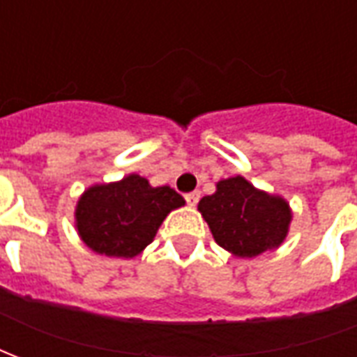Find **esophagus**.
Here are the masks:
<instances>
[{
    "label": "esophagus",
    "mask_w": 357,
    "mask_h": 357,
    "mask_svg": "<svg viewBox=\"0 0 357 357\" xmlns=\"http://www.w3.org/2000/svg\"><path fill=\"white\" fill-rule=\"evenodd\" d=\"M186 202H188L190 207H196L197 202H199V192H190V194H186Z\"/></svg>",
    "instance_id": "34e87169"
}]
</instances>
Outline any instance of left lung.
Returning a JSON list of instances; mask_svg holds the SVG:
<instances>
[{"label": "left lung", "instance_id": "1", "mask_svg": "<svg viewBox=\"0 0 357 357\" xmlns=\"http://www.w3.org/2000/svg\"><path fill=\"white\" fill-rule=\"evenodd\" d=\"M197 211L218 245L238 259L278 249L293 220L285 197L257 188L241 175L218 181L215 194L202 197Z\"/></svg>", "mask_w": 357, "mask_h": 357}]
</instances>
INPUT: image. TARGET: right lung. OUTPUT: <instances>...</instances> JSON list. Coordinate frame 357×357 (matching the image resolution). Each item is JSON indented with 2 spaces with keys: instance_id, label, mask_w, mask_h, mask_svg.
Here are the masks:
<instances>
[{
  "instance_id": "add662e5",
  "label": "right lung",
  "mask_w": 357,
  "mask_h": 357,
  "mask_svg": "<svg viewBox=\"0 0 357 357\" xmlns=\"http://www.w3.org/2000/svg\"><path fill=\"white\" fill-rule=\"evenodd\" d=\"M184 204L171 186H152L131 173L83 192L75 204V230L93 253L135 259L152 243L169 213Z\"/></svg>"
}]
</instances>
